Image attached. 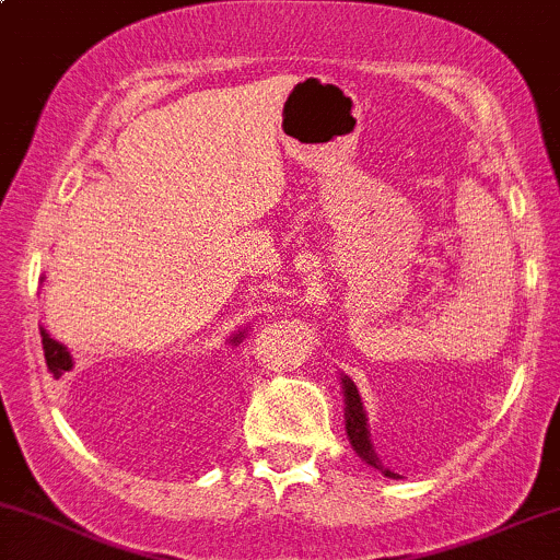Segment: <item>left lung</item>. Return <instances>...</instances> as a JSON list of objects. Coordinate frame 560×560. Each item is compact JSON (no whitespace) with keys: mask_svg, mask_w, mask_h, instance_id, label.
I'll return each mask as SVG.
<instances>
[{"mask_svg":"<svg viewBox=\"0 0 560 560\" xmlns=\"http://www.w3.org/2000/svg\"><path fill=\"white\" fill-rule=\"evenodd\" d=\"M342 385H346V404H348V407H346V430H348L350 444H353V450L359 452L361 459H366V463L374 465V468H380L377 457H374L372 444H370V430H366V415H364V407H361L359 390H355V385L350 383V380H342ZM385 476L396 478V472L385 470Z\"/></svg>","mask_w":560,"mask_h":560,"instance_id":"obj_1","label":"left lung"}]
</instances>
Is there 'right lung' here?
I'll list each match as a JSON object with an SVG mask.
<instances>
[{"label":"right lung","mask_w":560,"mask_h":560,"mask_svg":"<svg viewBox=\"0 0 560 560\" xmlns=\"http://www.w3.org/2000/svg\"><path fill=\"white\" fill-rule=\"evenodd\" d=\"M238 340V337H236ZM42 348H45V361H47V370L52 374H63L71 370V355L60 342H55L45 329H42Z\"/></svg>","instance_id":"obj_1"}]
</instances>
